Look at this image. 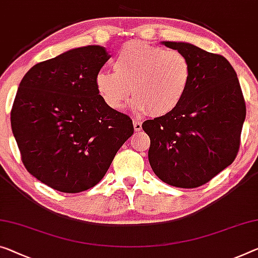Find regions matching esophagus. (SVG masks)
<instances>
[{
  "instance_id": "34e87169",
  "label": "esophagus",
  "mask_w": 258,
  "mask_h": 258,
  "mask_svg": "<svg viewBox=\"0 0 258 258\" xmlns=\"http://www.w3.org/2000/svg\"><path fill=\"white\" fill-rule=\"evenodd\" d=\"M134 129L136 132H141L142 130V122H140L138 120H134Z\"/></svg>"
}]
</instances>
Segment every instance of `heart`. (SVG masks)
<instances>
[{"label":"heart","instance_id":"1","mask_svg":"<svg viewBox=\"0 0 258 258\" xmlns=\"http://www.w3.org/2000/svg\"><path fill=\"white\" fill-rule=\"evenodd\" d=\"M113 67L114 71L101 70L94 77L105 105L120 110L134 92L137 98L130 108L154 116L172 113L181 104L191 78V66L181 51L136 40L121 47Z\"/></svg>","mask_w":258,"mask_h":258}]
</instances>
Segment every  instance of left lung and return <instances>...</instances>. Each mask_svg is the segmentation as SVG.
<instances>
[{
    "instance_id": "8db88e82",
    "label": "left lung",
    "mask_w": 258,
    "mask_h": 258,
    "mask_svg": "<svg viewBox=\"0 0 258 258\" xmlns=\"http://www.w3.org/2000/svg\"><path fill=\"white\" fill-rule=\"evenodd\" d=\"M181 51L191 78L172 113L146 120L149 161L161 181L179 188L205 184L234 161L245 118V102L235 70L224 56L187 42L162 41Z\"/></svg>"
}]
</instances>
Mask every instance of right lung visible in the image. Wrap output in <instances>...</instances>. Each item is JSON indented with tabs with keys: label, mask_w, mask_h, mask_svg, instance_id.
Instances as JSON below:
<instances>
[{
	"label": "right lung",
	"mask_w": 258,
	"mask_h": 258,
	"mask_svg": "<svg viewBox=\"0 0 258 258\" xmlns=\"http://www.w3.org/2000/svg\"><path fill=\"white\" fill-rule=\"evenodd\" d=\"M110 55L105 47L70 49L33 66L23 77L11 109V129L27 172L62 192L100 182L133 121L110 109L94 77Z\"/></svg>",
	"instance_id": "add662e5"
}]
</instances>
